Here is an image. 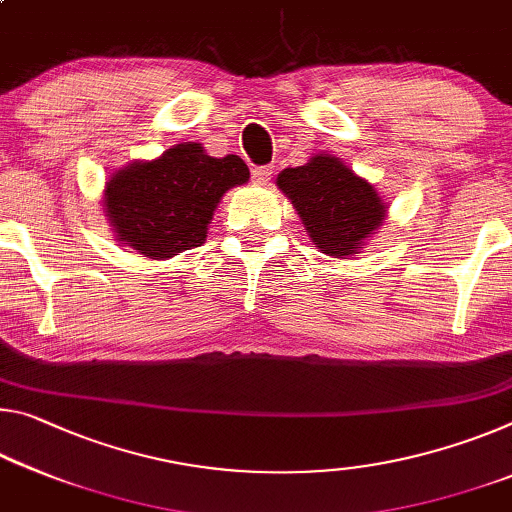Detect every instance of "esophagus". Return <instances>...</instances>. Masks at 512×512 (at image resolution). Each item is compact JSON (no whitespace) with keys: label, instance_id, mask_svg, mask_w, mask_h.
I'll list each match as a JSON object with an SVG mask.
<instances>
[{"label":"esophagus","instance_id":"1","mask_svg":"<svg viewBox=\"0 0 512 512\" xmlns=\"http://www.w3.org/2000/svg\"><path fill=\"white\" fill-rule=\"evenodd\" d=\"M271 177H273V166H257V168H253V182L255 184H259V186L269 184Z\"/></svg>","mask_w":512,"mask_h":512}]
</instances>
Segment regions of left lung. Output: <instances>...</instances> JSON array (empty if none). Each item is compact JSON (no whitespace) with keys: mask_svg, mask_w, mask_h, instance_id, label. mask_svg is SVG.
Listing matches in <instances>:
<instances>
[{"mask_svg":"<svg viewBox=\"0 0 512 512\" xmlns=\"http://www.w3.org/2000/svg\"><path fill=\"white\" fill-rule=\"evenodd\" d=\"M275 184L291 200L314 246L328 257L358 255L387 218L389 205L376 186L332 154H314L303 166L285 168Z\"/></svg>","mask_w":512,"mask_h":512,"instance_id":"obj_1","label":"left lung"}]
</instances>
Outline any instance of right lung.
<instances>
[{
	"mask_svg": "<svg viewBox=\"0 0 512 512\" xmlns=\"http://www.w3.org/2000/svg\"><path fill=\"white\" fill-rule=\"evenodd\" d=\"M248 177L237 154L218 159L202 143H177L157 159H136L109 175L104 212L116 241L143 257L170 259L205 243L218 202Z\"/></svg>",
	"mask_w": 512,
	"mask_h": 512,
	"instance_id": "add662e5",
	"label": "right lung"
}]
</instances>
